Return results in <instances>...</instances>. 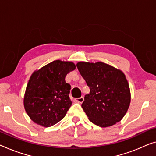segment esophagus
I'll list each match as a JSON object with an SVG mask.
<instances>
[{
	"instance_id": "obj_1",
	"label": "esophagus",
	"mask_w": 156,
	"mask_h": 156,
	"mask_svg": "<svg viewBox=\"0 0 156 156\" xmlns=\"http://www.w3.org/2000/svg\"><path fill=\"white\" fill-rule=\"evenodd\" d=\"M76 101L77 102H80V103H81L83 102V97H80V98H76Z\"/></svg>"
}]
</instances>
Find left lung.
Returning a JSON list of instances; mask_svg holds the SVG:
<instances>
[{
  "label": "left lung",
  "mask_w": 156,
  "mask_h": 156,
  "mask_svg": "<svg viewBox=\"0 0 156 156\" xmlns=\"http://www.w3.org/2000/svg\"><path fill=\"white\" fill-rule=\"evenodd\" d=\"M76 67L90 88L81 104L88 119L102 128L119 122L130 103V88L123 72L102 62H79Z\"/></svg>",
  "instance_id": "left-lung-1"
}]
</instances>
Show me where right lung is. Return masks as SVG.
I'll use <instances>...</instances> for the list:
<instances>
[{
	"label": "right lung",
	"mask_w": 156,
	"mask_h": 156,
	"mask_svg": "<svg viewBox=\"0 0 156 156\" xmlns=\"http://www.w3.org/2000/svg\"><path fill=\"white\" fill-rule=\"evenodd\" d=\"M75 68L72 62L56 60L33 73L23 104L33 122L50 127L64 118L72 105L69 97L71 86L66 82V76Z\"/></svg>",
	"instance_id": "right-lung-1"
}]
</instances>
